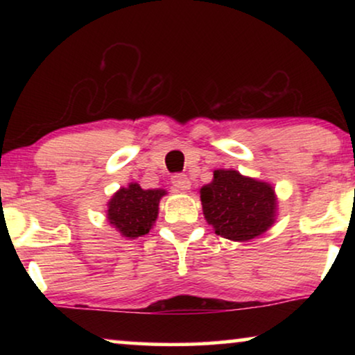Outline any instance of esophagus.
<instances>
[{"instance_id":"obj_1","label":"esophagus","mask_w":355,"mask_h":355,"mask_svg":"<svg viewBox=\"0 0 355 355\" xmlns=\"http://www.w3.org/2000/svg\"><path fill=\"white\" fill-rule=\"evenodd\" d=\"M171 182L174 187L179 189V191H187V189L191 187V181H189L186 174H174L171 178Z\"/></svg>"}]
</instances>
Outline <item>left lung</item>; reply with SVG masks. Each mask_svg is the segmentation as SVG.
<instances>
[{
  "label": "left lung",
  "mask_w": 355,
  "mask_h": 355,
  "mask_svg": "<svg viewBox=\"0 0 355 355\" xmlns=\"http://www.w3.org/2000/svg\"><path fill=\"white\" fill-rule=\"evenodd\" d=\"M200 198L207 221L226 239H254L275 221L273 187L232 169H216L213 182L200 189Z\"/></svg>",
  "instance_id": "obj_1"
}]
</instances>
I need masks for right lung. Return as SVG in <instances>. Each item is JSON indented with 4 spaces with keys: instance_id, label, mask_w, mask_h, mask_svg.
<instances>
[{
    "instance_id": "add662e5",
    "label": "right lung",
    "mask_w": 355,
    "mask_h": 355,
    "mask_svg": "<svg viewBox=\"0 0 355 355\" xmlns=\"http://www.w3.org/2000/svg\"><path fill=\"white\" fill-rule=\"evenodd\" d=\"M164 191H144L139 184L119 189L108 203V220L124 237L144 236L158 216L159 198Z\"/></svg>"
}]
</instances>
